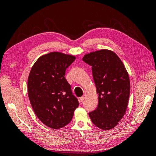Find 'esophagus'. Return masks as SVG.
I'll use <instances>...</instances> for the list:
<instances>
[{
    "mask_svg": "<svg viewBox=\"0 0 156 156\" xmlns=\"http://www.w3.org/2000/svg\"><path fill=\"white\" fill-rule=\"evenodd\" d=\"M86 96H87V94H84V95L81 98H80V100H81V101H83L84 100V99H85V98H86Z\"/></svg>",
    "mask_w": 156,
    "mask_h": 156,
    "instance_id": "esophagus-1",
    "label": "esophagus"
}]
</instances>
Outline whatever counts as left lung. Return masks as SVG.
<instances>
[{"label": "left lung", "mask_w": 156, "mask_h": 156, "mask_svg": "<svg viewBox=\"0 0 156 156\" xmlns=\"http://www.w3.org/2000/svg\"><path fill=\"white\" fill-rule=\"evenodd\" d=\"M92 66L98 94V105L88 113L92 123L104 130L115 127L125 115L130 94L128 73L122 60L110 50L102 49L84 56Z\"/></svg>", "instance_id": "8db88e82"}]
</instances>
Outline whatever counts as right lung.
Segmentation results:
<instances>
[{"label": "right lung", "mask_w": 156, "mask_h": 156, "mask_svg": "<svg viewBox=\"0 0 156 156\" xmlns=\"http://www.w3.org/2000/svg\"><path fill=\"white\" fill-rule=\"evenodd\" d=\"M75 57L58 52L44 55L33 65L28 79V96L40 120L60 129L72 120L79 101L64 77Z\"/></svg>", "instance_id": "add662e5"}]
</instances>
